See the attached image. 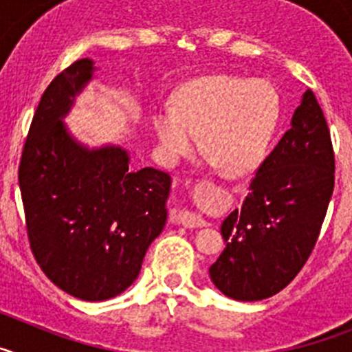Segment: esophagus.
<instances>
[{
  "mask_svg": "<svg viewBox=\"0 0 352 352\" xmlns=\"http://www.w3.org/2000/svg\"><path fill=\"white\" fill-rule=\"evenodd\" d=\"M178 222L182 223L183 227L186 229H195V227H204L206 226V220L201 217V214L194 213V211H188V210H182L178 214Z\"/></svg>",
  "mask_w": 352,
  "mask_h": 352,
  "instance_id": "34e87169",
  "label": "esophagus"
}]
</instances>
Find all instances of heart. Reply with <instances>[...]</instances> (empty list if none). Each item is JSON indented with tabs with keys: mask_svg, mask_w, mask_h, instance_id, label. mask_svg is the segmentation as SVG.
I'll return each mask as SVG.
<instances>
[{
	"mask_svg": "<svg viewBox=\"0 0 352 352\" xmlns=\"http://www.w3.org/2000/svg\"><path fill=\"white\" fill-rule=\"evenodd\" d=\"M280 123V96L268 80L204 76L186 82L173 107H158L153 126L164 160L176 164L201 148L229 176L261 166Z\"/></svg>",
	"mask_w": 352,
	"mask_h": 352,
	"instance_id": "heart-1",
	"label": "heart"
}]
</instances>
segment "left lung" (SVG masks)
I'll use <instances>...</instances> for the list:
<instances>
[{
	"mask_svg": "<svg viewBox=\"0 0 352 352\" xmlns=\"http://www.w3.org/2000/svg\"><path fill=\"white\" fill-rule=\"evenodd\" d=\"M335 185L329 129L307 89L284 133L248 185L241 210L222 223L226 248L211 264L213 284L227 298L259 301L300 273L321 232Z\"/></svg>",
	"mask_w": 352,
	"mask_h": 352,
	"instance_id": "8db88e82",
	"label": "left lung"
}]
</instances>
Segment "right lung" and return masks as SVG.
<instances>
[{
  "label": "right lung",
  "instance_id": "right-lung-1",
  "mask_svg": "<svg viewBox=\"0 0 352 352\" xmlns=\"http://www.w3.org/2000/svg\"><path fill=\"white\" fill-rule=\"evenodd\" d=\"M84 58L43 91L19 164L30 247L61 291L86 301L118 296L138 278L146 250L167 220L170 176L130 169L120 146L89 149L63 125L93 77Z\"/></svg>",
  "mask_w": 352,
  "mask_h": 352
}]
</instances>
